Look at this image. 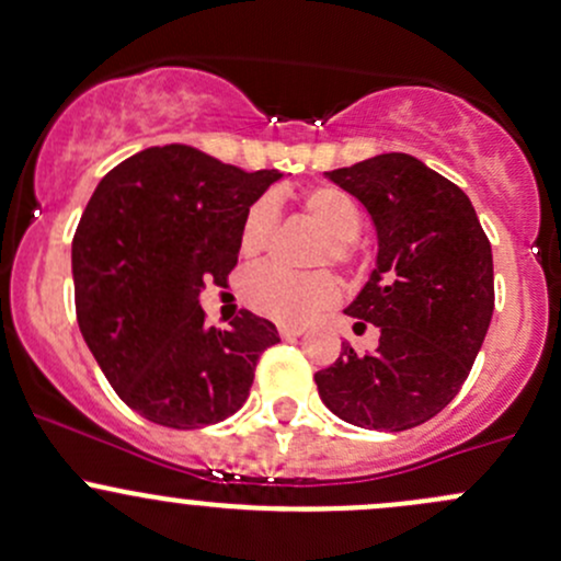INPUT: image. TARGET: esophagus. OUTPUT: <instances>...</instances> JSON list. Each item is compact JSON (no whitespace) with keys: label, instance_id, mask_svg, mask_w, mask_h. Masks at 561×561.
Instances as JSON below:
<instances>
[{"label":"esophagus","instance_id":"obj_1","mask_svg":"<svg viewBox=\"0 0 561 561\" xmlns=\"http://www.w3.org/2000/svg\"><path fill=\"white\" fill-rule=\"evenodd\" d=\"M304 333V328L300 325H279V335L282 339H296V335Z\"/></svg>","mask_w":561,"mask_h":561}]
</instances>
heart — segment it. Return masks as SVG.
Listing matches in <instances>:
<instances>
[{"label":"heart","mask_w":561,"mask_h":561,"mask_svg":"<svg viewBox=\"0 0 561 561\" xmlns=\"http://www.w3.org/2000/svg\"><path fill=\"white\" fill-rule=\"evenodd\" d=\"M306 217L320 228L322 239L311 250L309 263H333L339 268H355L359 263L357 236L363 231V211L350 193L333 185H317L300 198ZM276 231V202L271 196L257 198L247 209L239 231V250L244 257H255L268 250ZM341 296L339 282L328 271L311 274H287L276 265H257L241 279V298L255 314L268 320L304 325L317 314L328 311Z\"/></svg>","instance_id":"1"}]
</instances>
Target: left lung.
Instances as JSON below:
<instances>
[{
    "label": "left lung",
    "mask_w": 561,
    "mask_h": 561,
    "mask_svg": "<svg viewBox=\"0 0 561 561\" xmlns=\"http://www.w3.org/2000/svg\"><path fill=\"white\" fill-rule=\"evenodd\" d=\"M328 180L368 209L379 255L346 306L379 346L350 344L314 381L339 420L400 433L433 420L468 379L494 311L492 244L470 198L405 152H385Z\"/></svg>",
    "instance_id": "8db88e82"
}]
</instances>
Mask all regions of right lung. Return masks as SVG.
Masks as SVG:
<instances>
[{"mask_svg": "<svg viewBox=\"0 0 561 561\" xmlns=\"http://www.w3.org/2000/svg\"><path fill=\"white\" fill-rule=\"evenodd\" d=\"M279 176L163 145L117 163L93 191L72 239L78 325L112 389L145 420L196 430L244 405L279 333L247 309L231 330L206 328L198 296L204 282L228 279L241 220Z\"/></svg>", "mask_w": 561, "mask_h": 561, "instance_id": "obj_1", "label": "right lung"}]
</instances>
